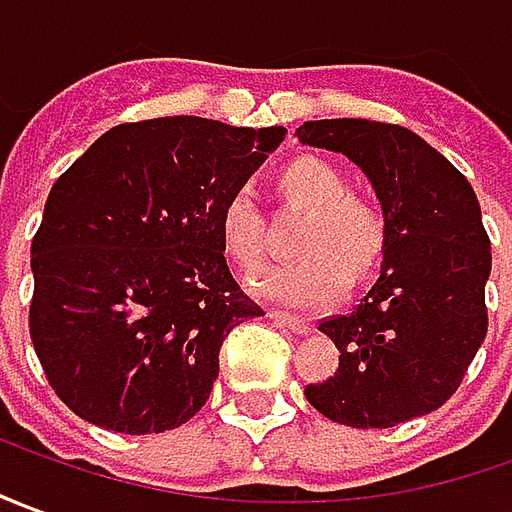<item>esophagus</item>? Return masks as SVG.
I'll return each instance as SVG.
<instances>
[{
    "label": "esophagus",
    "instance_id": "obj_1",
    "mask_svg": "<svg viewBox=\"0 0 512 512\" xmlns=\"http://www.w3.org/2000/svg\"><path fill=\"white\" fill-rule=\"evenodd\" d=\"M270 317L276 320L278 326H287V329H292L295 334H306V331L312 329V323H309L306 317L290 315V312H281V309H273V312H270Z\"/></svg>",
    "mask_w": 512,
    "mask_h": 512
}]
</instances>
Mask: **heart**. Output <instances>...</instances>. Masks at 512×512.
<instances>
[{
	"label": "heart",
	"instance_id": "obj_1",
	"mask_svg": "<svg viewBox=\"0 0 512 512\" xmlns=\"http://www.w3.org/2000/svg\"><path fill=\"white\" fill-rule=\"evenodd\" d=\"M278 192L287 206L306 211L295 236V250L303 256L273 264L253 278L259 295L317 309L340 301L348 281H362L379 267L390 242L387 214L373 197L354 192L334 164L298 155L278 172ZM217 231L225 256L242 273L262 267L267 259V220L250 186H236L225 197Z\"/></svg>",
	"mask_w": 512,
	"mask_h": 512
}]
</instances>
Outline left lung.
Wrapping results in <instances>:
<instances>
[{"label": "left lung", "instance_id": "8db88e82", "mask_svg": "<svg viewBox=\"0 0 512 512\" xmlns=\"http://www.w3.org/2000/svg\"><path fill=\"white\" fill-rule=\"evenodd\" d=\"M295 133L362 167L390 222L379 281L354 312L320 323L340 368L303 393L317 412L357 429H390L438 410L488 331L491 239L471 183L401 125L317 119Z\"/></svg>", "mask_w": 512, "mask_h": 512}]
</instances>
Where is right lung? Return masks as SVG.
Here are the masks:
<instances>
[{
  "label": "right lung",
  "mask_w": 512,
  "mask_h": 512,
  "mask_svg": "<svg viewBox=\"0 0 512 512\" xmlns=\"http://www.w3.org/2000/svg\"><path fill=\"white\" fill-rule=\"evenodd\" d=\"M284 133L125 122L55 181L30 250V337L74 415L158 435L206 404L225 337L264 315L228 270L217 217Z\"/></svg>",
  "instance_id": "add662e5"
}]
</instances>
